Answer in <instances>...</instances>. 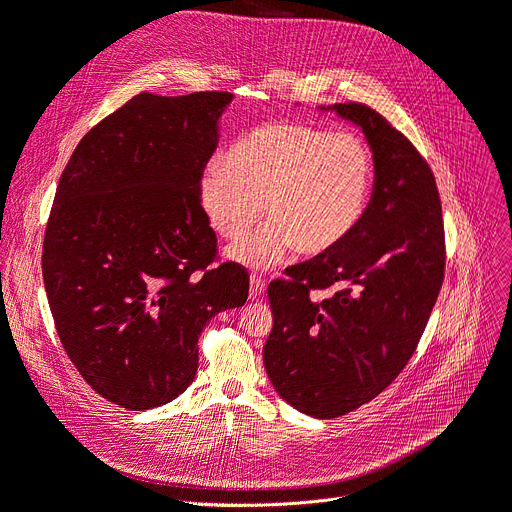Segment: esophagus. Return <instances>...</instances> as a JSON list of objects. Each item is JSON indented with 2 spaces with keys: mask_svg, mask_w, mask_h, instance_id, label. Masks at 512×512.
<instances>
[{
  "mask_svg": "<svg viewBox=\"0 0 512 512\" xmlns=\"http://www.w3.org/2000/svg\"><path fill=\"white\" fill-rule=\"evenodd\" d=\"M265 293V280L259 276H251V299H259Z\"/></svg>",
  "mask_w": 512,
  "mask_h": 512,
  "instance_id": "34e87169",
  "label": "esophagus"
}]
</instances>
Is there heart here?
Returning <instances> with one entry per match:
<instances>
[{
    "label": "heart",
    "mask_w": 512,
    "mask_h": 512,
    "mask_svg": "<svg viewBox=\"0 0 512 512\" xmlns=\"http://www.w3.org/2000/svg\"><path fill=\"white\" fill-rule=\"evenodd\" d=\"M372 184V152L360 138L276 121L240 138L226 165L205 169L198 205L219 236L236 240L263 203L270 224L228 249L236 263L263 270L293 249L316 257L341 247L362 224Z\"/></svg>",
    "instance_id": "heart-1"
}]
</instances>
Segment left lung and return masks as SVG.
Segmentation results:
<instances>
[{
    "instance_id": "1",
    "label": "left lung",
    "mask_w": 512,
    "mask_h": 512,
    "mask_svg": "<svg viewBox=\"0 0 512 512\" xmlns=\"http://www.w3.org/2000/svg\"><path fill=\"white\" fill-rule=\"evenodd\" d=\"M320 110L364 133L372 196L341 247L270 284L274 328L263 362L286 404L335 418L374 399L412 358L443 282L446 242L435 177L402 133L364 104ZM314 287L336 293L311 300Z\"/></svg>"
}]
</instances>
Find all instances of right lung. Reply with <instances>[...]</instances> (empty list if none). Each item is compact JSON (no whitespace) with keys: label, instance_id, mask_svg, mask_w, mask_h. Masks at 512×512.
<instances>
[{"label":"right lung","instance_id":"1","mask_svg":"<svg viewBox=\"0 0 512 512\" xmlns=\"http://www.w3.org/2000/svg\"><path fill=\"white\" fill-rule=\"evenodd\" d=\"M232 100L140 94L85 133L60 175L41 257L50 309L85 383L121 408L186 391L198 335L249 297L238 265L207 270L217 238L198 205Z\"/></svg>","mask_w":512,"mask_h":512}]
</instances>
